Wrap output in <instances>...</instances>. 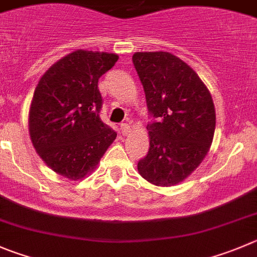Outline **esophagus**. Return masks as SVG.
<instances>
[{"instance_id": "1", "label": "esophagus", "mask_w": 257, "mask_h": 257, "mask_svg": "<svg viewBox=\"0 0 257 257\" xmlns=\"http://www.w3.org/2000/svg\"><path fill=\"white\" fill-rule=\"evenodd\" d=\"M129 132H131V126H129L128 124H121V125H120V133L123 134V136H126Z\"/></svg>"}]
</instances>
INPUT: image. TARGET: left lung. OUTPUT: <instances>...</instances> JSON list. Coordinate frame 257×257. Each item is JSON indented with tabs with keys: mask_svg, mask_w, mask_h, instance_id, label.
I'll use <instances>...</instances> for the list:
<instances>
[{
	"mask_svg": "<svg viewBox=\"0 0 257 257\" xmlns=\"http://www.w3.org/2000/svg\"><path fill=\"white\" fill-rule=\"evenodd\" d=\"M133 64L153 116L147 125L150 150L138 171L153 185H176L201 164L212 145V96L195 71L171 53L137 52Z\"/></svg>",
	"mask_w": 257,
	"mask_h": 257,
	"instance_id": "left-lung-1",
	"label": "left lung"
}]
</instances>
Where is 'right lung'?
Wrapping results in <instances>:
<instances>
[{"label": "right lung", "mask_w": 257, "mask_h": 257, "mask_svg": "<svg viewBox=\"0 0 257 257\" xmlns=\"http://www.w3.org/2000/svg\"><path fill=\"white\" fill-rule=\"evenodd\" d=\"M119 57L76 50L53 64L35 88L29 133L43 161L69 180L85 177L116 138L100 119L102 97L97 83Z\"/></svg>", "instance_id": "obj_1"}]
</instances>
